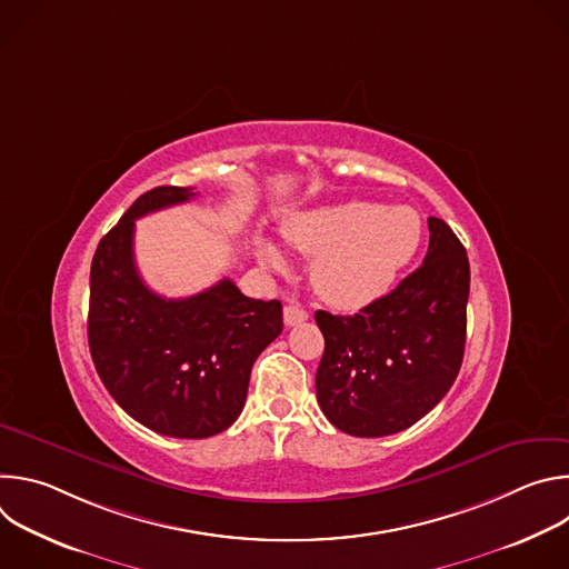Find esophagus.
I'll list each match as a JSON object with an SVG mask.
<instances>
[{"instance_id": "esophagus-1", "label": "esophagus", "mask_w": 569, "mask_h": 569, "mask_svg": "<svg viewBox=\"0 0 569 569\" xmlns=\"http://www.w3.org/2000/svg\"><path fill=\"white\" fill-rule=\"evenodd\" d=\"M308 319V312L301 308V306H295V303H288L283 308V321L286 327H297V323L306 321Z\"/></svg>"}]
</instances>
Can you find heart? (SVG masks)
<instances>
[{"label": "heart", "instance_id": "heart-1", "mask_svg": "<svg viewBox=\"0 0 569 569\" xmlns=\"http://www.w3.org/2000/svg\"><path fill=\"white\" fill-rule=\"evenodd\" d=\"M290 248L312 259L315 292L342 310H358L391 290L423 242L421 216L410 207L345 200L290 216L283 227ZM266 266L283 270L286 257L270 240L259 242Z\"/></svg>", "mask_w": 569, "mask_h": 569}]
</instances>
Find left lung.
<instances>
[{"label":"left lung","instance_id":"left-lung-1","mask_svg":"<svg viewBox=\"0 0 569 569\" xmlns=\"http://www.w3.org/2000/svg\"><path fill=\"white\" fill-rule=\"evenodd\" d=\"M423 266L356 315L317 310L323 356L317 402L353 437H387L423 419L452 387L466 345L470 266L461 240L428 218Z\"/></svg>","mask_w":569,"mask_h":569}]
</instances>
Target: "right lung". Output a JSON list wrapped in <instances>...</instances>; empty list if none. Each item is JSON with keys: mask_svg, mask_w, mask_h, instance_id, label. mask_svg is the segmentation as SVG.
Segmentation results:
<instances>
[{"mask_svg": "<svg viewBox=\"0 0 569 569\" xmlns=\"http://www.w3.org/2000/svg\"><path fill=\"white\" fill-rule=\"evenodd\" d=\"M191 187H157L101 238L90 272L88 340L121 408L148 430L207 439L246 405L261 351L283 331L281 301L242 295L231 279L184 299L152 292L137 272L134 220L189 202Z\"/></svg>", "mask_w": 569, "mask_h": 569, "instance_id": "1", "label": "right lung"}]
</instances>
